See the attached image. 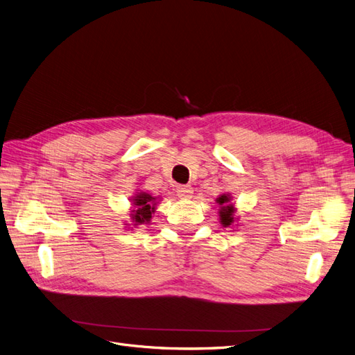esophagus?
Listing matches in <instances>:
<instances>
[{"instance_id":"esophagus-1","label":"esophagus","mask_w":355,"mask_h":355,"mask_svg":"<svg viewBox=\"0 0 355 355\" xmlns=\"http://www.w3.org/2000/svg\"><path fill=\"white\" fill-rule=\"evenodd\" d=\"M193 194L191 186H178L177 187V196L180 199H190Z\"/></svg>"}]
</instances>
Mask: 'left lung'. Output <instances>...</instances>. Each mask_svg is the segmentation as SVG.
Here are the masks:
<instances>
[{
    "label": "left lung",
    "mask_w": 355,
    "mask_h": 355,
    "mask_svg": "<svg viewBox=\"0 0 355 355\" xmlns=\"http://www.w3.org/2000/svg\"><path fill=\"white\" fill-rule=\"evenodd\" d=\"M230 202L228 196L227 194H222L220 198H218V203L219 205H224V207L220 209V222L224 224L225 227L231 225L234 222V218H232V214H234V207L231 205L227 206V203Z\"/></svg>",
    "instance_id": "obj_1"
}]
</instances>
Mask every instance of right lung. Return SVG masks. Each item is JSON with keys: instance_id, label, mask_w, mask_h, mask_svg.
I'll return each mask as SVG.
<instances>
[{"instance_id": "right-lung-1", "label": "right lung", "mask_w": 355, "mask_h": 355, "mask_svg": "<svg viewBox=\"0 0 355 355\" xmlns=\"http://www.w3.org/2000/svg\"><path fill=\"white\" fill-rule=\"evenodd\" d=\"M155 198H152L150 194L148 193H139L136 198H135V202H133V206H135V211H133V220L137 222V224H144V222H148L152 216V212L155 209Z\"/></svg>"}]
</instances>
